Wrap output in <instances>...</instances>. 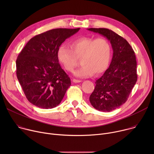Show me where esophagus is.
Instances as JSON below:
<instances>
[{"label": "esophagus", "mask_w": 154, "mask_h": 154, "mask_svg": "<svg viewBox=\"0 0 154 154\" xmlns=\"http://www.w3.org/2000/svg\"><path fill=\"white\" fill-rule=\"evenodd\" d=\"M72 82H73L74 83H80V82H82V80H77V79H74L72 80Z\"/></svg>", "instance_id": "obj_1"}]
</instances>
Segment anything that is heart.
<instances>
[{
  "mask_svg": "<svg viewBox=\"0 0 154 154\" xmlns=\"http://www.w3.org/2000/svg\"><path fill=\"white\" fill-rule=\"evenodd\" d=\"M71 49L64 45L57 51V58L64 68L72 72L78 64L77 59H81L82 67L74 72L80 78H86L94 74L99 75L108 68L112 57V47L103 38L81 37L72 40Z\"/></svg>",
  "mask_w": 154,
  "mask_h": 154,
  "instance_id": "b5f03b06",
  "label": "heart"
}]
</instances>
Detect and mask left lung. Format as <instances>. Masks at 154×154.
<instances>
[{"mask_svg": "<svg viewBox=\"0 0 154 154\" xmlns=\"http://www.w3.org/2000/svg\"><path fill=\"white\" fill-rule=\"evenodd\" d=\"M88 30L106 37L113 51L110 65L95 82L90 97L91 104L97 110L111 112L127 101L137 82L135 54L126 39L113 31L104 28Z\"/></svg>", "mask_w": 154, "mask_h": 154, "instance_id": "obj_1", "label": "left lung"}]
</instances>
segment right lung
I'll list each match as a JSON object with an SVG mask.
<instances>
[{"label":"right lung","instance_id":"1","mask_svg":"<svg viewBox=\"0 0 154 154\" xmlns=\"http://www.w3.org/2000/svg\"><path fill=\"white\" fill-rule=\"evenodd\" d=\"M80 28L55 29L31 38L16 60V75L22 88L33 105L49 109L58 105L71 85L61 68L57 51Z\"/></svg>","mask_w":154,"mask_h":154}]
</instances>
